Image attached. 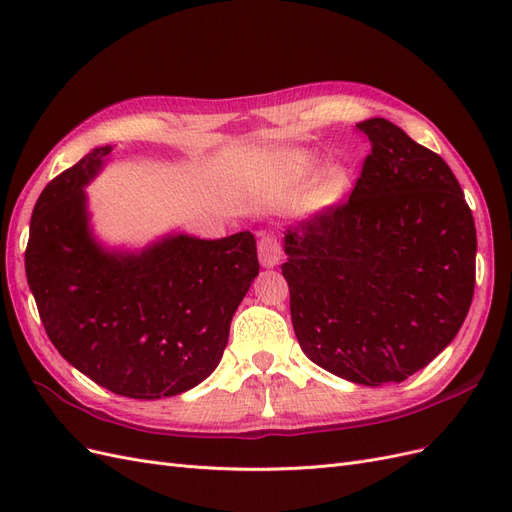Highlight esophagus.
<instances>
[{"instance_id": "1", "label": "esophagus", "mask_w": 512, "mask_h": 512, "mask_svg": "<svg viewBox=\"0 0 512 512\" xmlns=\"http://www.w3.org/2000/svg\"><path fill=\"white\" fill-rule=\"evenodd\" d=\"M258 260L265 269H273L282 260V245L273 235H262L258 241Z\"/></svg>"}]
</instances>
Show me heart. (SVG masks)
<instances>
[{
    "label": "heart",
    "mask_w": 512,
    "mask_h": 512,
    "mask_svg": "<svg viewBox=\"0 0 512 512\" xmlns=\"http://www.w3.org/2000/svg\"><path fill=\"white\" fill-rule=\"evenodd\" d=\"M309 168H312V160L305 153H290V156L282 162V175L292 183L301 181ZM348 190V170L344 166H329L322 170V175L316 179V183L305 194L303 207L305 211H324L339 200L344 198Z\"/></svg>",
    "instance_id": "heart-1"
}]
</instances>
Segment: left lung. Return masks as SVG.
Returning <instances> with one entry per match:
<instances>
[{"mask_svg":"<svg viewBox=\"0 0 512 512\" xmlns=\"http://www.w3.org/2000/svg\"><path fill=\"white\" fill-rule=\"evenodd\" d=\"M348 203L286 230L290 316L309 361L363 386L404 382L459 333L476 228L453 170L382 117Z\"/></svg>","mask_w":512,"mask_h":512,"instance_id":"obj_1","label":"left lung"}]
</instances>
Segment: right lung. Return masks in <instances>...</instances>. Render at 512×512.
<instances>
[{
  "mask_svg": "<svg viewBox=\"0 0 512 512\" xmlns=\"http://www.w3.org/2000/svg\"><path fill=\"white\" fill-rule=\"evenodd\" d=\"M111 145L42 190L29 224L27 284L46 335L104 389L132 399L194 389L220 365L230 322L258 275L252 232H166L145 247L104 243L85 188Z\"/></svg>",
  "mask_w": 512,
  "mask_h": 512,
  "instance_id": "right-lung-1",
  "label": "right lung"
}]
</instances>
